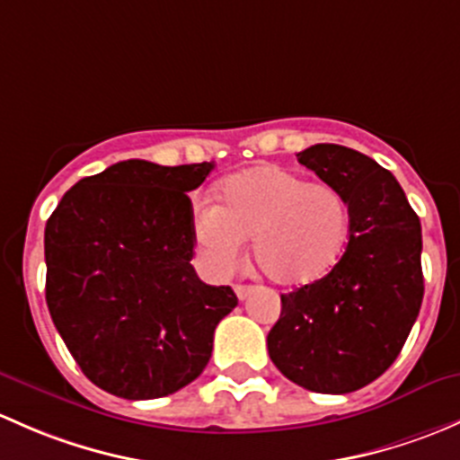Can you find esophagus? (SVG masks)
Segmentation results:
<instances>
[{
  "mask_svg": "<svg viewBox=\"0 0 460 460\" xmlns=\"http://www.w3.org/2000/svg\"><path fill=\"white\" fill-rule=\"evenodd\" d=\"M234 292H236V296H239V299L243 301V299H248L250 295H252L254 288H252V286H236Z\"/></svg>",
  "mask_w": 460,
  "mask_h": 460,
  "instance_id": "34e87169",
  "label": "esophagus"
}]
</instances>
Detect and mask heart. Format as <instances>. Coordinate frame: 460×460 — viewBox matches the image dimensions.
<instances>
[{
  "mask_svg": "<svg viewBox=\"0 0 460 460\" xmlns=\"http://www.w3.org/2000/svg\"><path fill=\"white\" fill-rule=\"evenodd\" d=\"M349 230L343 195L328 183L281 165H257L232 174L219 188V203L195 217L199 254L228 274L241 263L245 241L270 281L299 288L323 279L339 261Z\"/></svg>",
  "mask_w": 460,
  "mask_h": 460,
  "instance_id": "heart-1",
  "label": "heart"
}]
</instances>
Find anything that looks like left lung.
Masks as SVG:
<instances>
[{"label": "left lung", "instance_id": "8db88e82", "mask_svg": "<svg viewBox=\"0 0 460 460\" xmlns=\"http://www.w3.org/2000/svg\"><path fill=\"white\" fill-rule=\"evenodd\" d=\"M301 165L348 203V245L323 279L281 295L268 352L286 378L348 394L399 357L423 301L420 221L390 170L352 148L316 144Z\"/></svg>", "mask_w": 460, "mask_h": 460}]
</instances>
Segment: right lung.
<instances>
[{"label": "right lung", "instance_id": "right-lung-1", "mask_svg": "<svg viewBox=\"0 0 460 460\" xmlns=\"http://www.w3.org/2000/svg\"><path fill=\"white\" fill-rule=\"evenodd\" d=\"M212 168L119 161L75 183L46 224L53 323L82 372L111 394L159 399L195 381L215 328L239 303L190 265L188 192Z\"/></svg>", "mask_w": 460, "mask_h": 460}]
</instances>
